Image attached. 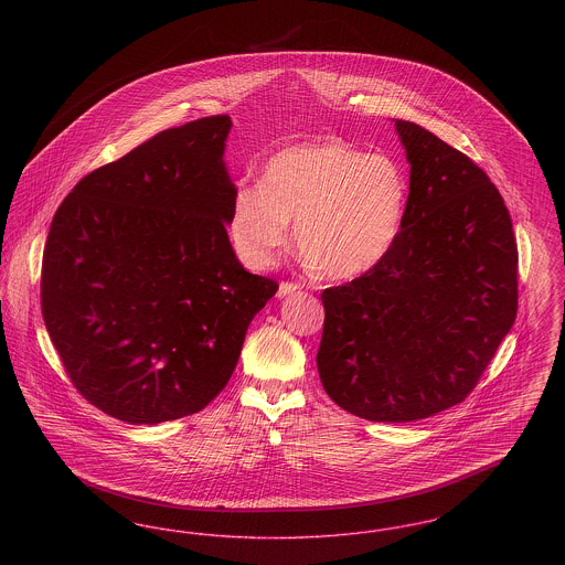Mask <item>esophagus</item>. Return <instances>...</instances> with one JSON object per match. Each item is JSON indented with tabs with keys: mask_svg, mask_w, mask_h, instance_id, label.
Masks as SVG:
<instances>
[{
	"mask_svg": "<svg viewBox=\"0 0 565 565\" xmlns=\"http://www.w3.org/2000/svg\"><path fill=\"white\" fill-rule=\"evenodd\" d=\"M296 292H300V284H295V281H281V284H279V290H277V296L284 298V296L296 295Z\"/></svg>",
	"mask_w": 565,
	"mask_h": 565,
	"instance_id": "1",
	"label": "esophagus"
}]
</instances>
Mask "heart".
I'll return each instance as SVG.
<instances>
[{
  "instance_id": "obj_1",
  "label": "heart",
  "mask_w": 565,
  "mask_h": 565,
  "mask_svg": "<svg viewBox=\"0 0 565 565\" xmlns=\"http://www.w3.org/2000/svg\"><path fill=\"white\" fill-rule=\"evenodd\" d=\"M408 182L401 164L366 154L339 137L307 139L273 152L258 184L239 182L228 207V235L252 269H265L296 243L330 279L375 269L403 231Z\"/></svg>"
}]
</instances>
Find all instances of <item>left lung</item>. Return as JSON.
I'll list each match as a JSON object with an SVG mask.
<instances>
[{
    "mask_svg": "<svg viewBox=\"0 0 565 565\" xmlns=\"http://www.w3.org/2000/svg\"><path fill=\"white\" fill-rule=\"evenodd\" d=\"M408 173L398 242L375 269L322 292L318 373L369 422L461 403L516 318V242L487 173L424 127L394 120Z\"/></svg>",
    "mask_w": 565,
    "mask_h": 565,
    "instance_id": "1",
    "label": "left lung"
}]
</instances>
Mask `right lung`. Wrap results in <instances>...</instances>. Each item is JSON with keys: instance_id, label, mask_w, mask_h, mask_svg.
I'll use <instances>...</instances> for the list:
<instances>
[{"instance_id": "add662e5", "label": "right lung", "mask_w": 565, "mask_h": 565, "mask_svg": "<svg viewBox=\"0 0 565 565\" xmlns=\"http://www.w3.org/2000/svg\"><path fill=\"white\" fill-rule=\"evenodd\" d=\"M231 129L212 116L154 135L82 178L54 214L44 323L76 390L120 422L205 408L277 292L228 242Z\"/></svg>"}]
</instances>
